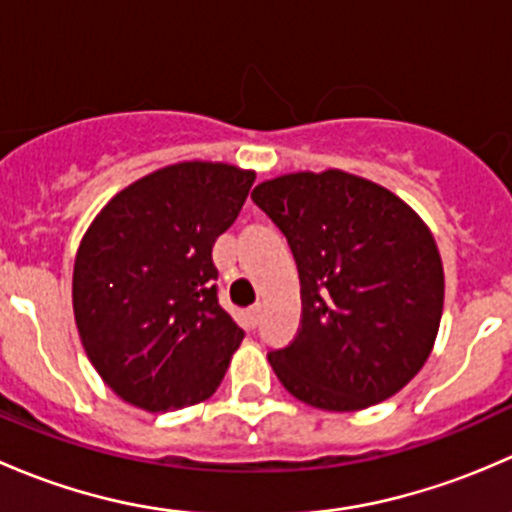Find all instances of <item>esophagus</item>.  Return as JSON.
<instances>
[{"label":"esophagus","mask_w":512,"mask_h":512,"mask_svg":"<svg viewBox=\"0 0 512 512\" xmlns=\"http://www.w3.org/2000/svg\"><path fill=\"white\" fill-rule=\"evenodd\" d=\"M260 319H262L260 304H255V307L247 309V324H250V327H257V324H260Z\"/></svg>","instance_id":"esophagus-1"}]
</instances>
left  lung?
Wrapping results in <instances>:
<instances>
[{"instance_id": "1", "label": "left lung", "mask_w": 512, "mask_h": 512, "mask_svg": "<svg viewBox=\"0 0 512 512\" xmlns=\"http://www.w3.org/2000/svg\"><path fill=\"white\" fill-rule=\"evenodd\" d=\"M252 200L285 232L302 282V327L267 354L292 396L359 411L418 374L443 312V265L414 210L344 170L265 180Z\"/></svg>"}]
</instances>
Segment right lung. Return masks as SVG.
I'll return each instance as SVG.
<instances>
[{"instance_id": "add662e5", "label": "right lung", "mask_w": 512, "mask_h": 512, "mask_svg": "<svg viewBox=\"0 0 512 512\" xmlns=\"http://www.w3.org/2000/svg\"><path fill=\"white\" fill-rule=\"evenodd\" d=\"M255 183L225 163L168 165L116 195L74 265L81 344L128 404L173 411L215 394L242 332L220 307L213 245Z\"/></svg>"}]
</instances>
